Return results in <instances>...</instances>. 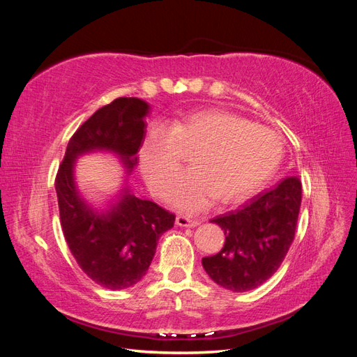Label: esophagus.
<instances>
[{
  "label": "esophagus",
  "mask_w": 357,
  "mask_h": 357,
  "mask_svg": "<svg viewBox=\"0 0 357 357\" xmlns=\"http://www.w3.org/2000/svg\"><path fill=\"white\" fill-rule=\"evenodd\" d=\"M176 223H177L178 226H181V228H195V226L199 225L198 220L186 218V215H177Z\"/></svg>",
  "instance_id": "1"
}]
</instances>
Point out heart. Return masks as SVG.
<instances>
[{
    "instance_id": "1",
    "label": "heart",
    "mask_w": 357,
    "mask_h": 357,
    "mask_svg": "<svg viewBox=\"0 0 357 357\" xmlns=\"http://www.w3.org/2000/svg\"><path fill=\"white\" fill-rule=\"evenodd\" d=\"M283 142L271 129L226 110L189 114L169 126L155 123L139 149L143 174L156 195H164L181 169L192 168L172 186L168 201L180 211L205 210L219 198L238 204L261 189L282 164Z\"/></svg>"
}]
</instances>
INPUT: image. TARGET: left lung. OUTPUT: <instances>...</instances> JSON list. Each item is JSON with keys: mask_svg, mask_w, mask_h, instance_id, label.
I'll use <instances>...</instances> for the list:
<instances>
[{"mask_svg": "<svg viewBox=\"0 0 357 357\" xmlns=\"http://www.w3.org/2000/svg\"><path fill=\"white\" fill-rule=\"evenodd\" d=\"M301 195L299 178L286 177L241 208L213 219L225 231L222 250L202 257L213 282L231 291H247L271 278L295 238Z\"/></svg>", "mask_w": 357, "mask_h": 357, "instance_id": "left-lung-1", "label": "left lung"}]
</instances>
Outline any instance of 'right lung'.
<instances>
[{
	"label": "right lung",
	"instance_id": "1",
	"mask_svg": "<svg viewBox=\"0 0 357 357\" xmlns=\"http://www.w3.org/2000/svg\"><path fill=\"white\" fill-rule=\"evenodd\" d=\"M149 110L139 98H117L96 110L71 137L55 181L62 231L74 259L95 283L112 290L131 287L146 275L160 235L176 220L128 186ZM95 151L114 154L126 168V186L102 211L84 199L73 177L75 160Z\"/></svg>",
	"mask_w": 357,
	"mask_h": 357
}]
</instances>
